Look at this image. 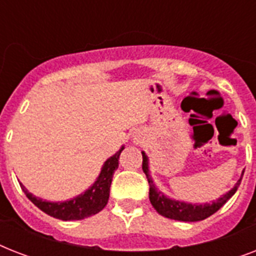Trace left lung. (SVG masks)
<instances>
[{
  "instance_id": "1",
  "label": "left lung",
  "mask_w": 256,
  "mask_h": 256,
  "mask_svg": "<svg viewBox=\"0 0 256 256\" xmlns=\"http://www.w3.org/2000/svg\"><path fill=\"white\" fill-rule=\"evenodd\" d=\"M142 156H144V160H142V168H144V172L146 174V178L148 180V186H150V191H148V198H150V202H152V207L156 208V212L160 215H164L166 218L174 219V220H182V222H198V220H203V219L208 218L210 215H212L214 212L220 208V207L224 204V203L228 200V199L235 194V191L238 190L239 184H240V180H242V176L239 178V180L236 182L232 188H231L228 192H226L224 195H222L220 198L214 200L212 203H203V204H192V203H186L180 202V200H175V199L168 198L166 195H164L158 188L156 187L154 182H152V176H150V172H148V156L142 152Z\"/></svg>"
}]
</instances>
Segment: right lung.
Instances as JSON below:
<instances>
[{
    "label": "right lung",
    "mask_w": 256,
    "mask_h": 256,
    "mask_svg": "<svg viewBox=\"0 0 256 256\" xmlns=\"http://www.w3.org/2000/svg\"><path fill=\"white\" fill-rule=\"evenodd\" d=\"M124 146L118 150L112 156H110L102 166L100 174L90 188L78 195L76 198L65 200V202H48L41 198L34 196L26 190L25 186L21 183V188L26 196L36 204V206L53 218L61 220H80L96 215L108 204V195H110V184H112L114 171L118 168V160Z\"/></svg>",
    "instance_id": "add662e5"
}]
</instances>
